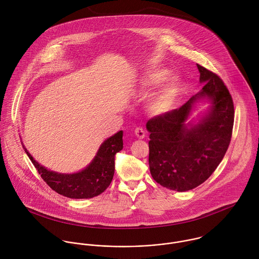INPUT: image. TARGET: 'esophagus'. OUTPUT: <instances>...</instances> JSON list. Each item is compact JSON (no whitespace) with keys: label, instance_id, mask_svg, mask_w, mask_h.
<instances>
[{"label":"esophagus","instance_id":"esophagus-1","mask_svg":"<svg viewBox=\"0 0 259 259\" xmlns=\"http://www.w3.org/2000/svg\"><path fill=\"white\" fill-rule=\"evenodd\" d=\"M135 135H136V137H137V138H139V139H143V138H145L146 133H145V130H144L143 128L138 127V128H136V129H135Z\"/></svg>","mask_w":259,"mask_h":259}]
</instances>
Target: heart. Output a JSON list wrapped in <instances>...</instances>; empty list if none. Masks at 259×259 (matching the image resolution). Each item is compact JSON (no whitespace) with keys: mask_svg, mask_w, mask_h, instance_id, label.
<instances>
[{"mask_svg":"<svg viewBox=\"0 0 259 259\" xmlns=\"http://www.w3.org/2000/svg\"><path fill=\"white\" fill-rule=\"evenodd\" d=\"M169 75V70L160 68L146 73L138 81V86L143 91H148L162 84L146 102L147 110L156 116L165 115L172 111L183 91L182 79L178 75L168 78Z\"/></svg>","mask_w":259,"mask_h":259,"instance_id":"obj_1","label":"heart"}]
</instances>
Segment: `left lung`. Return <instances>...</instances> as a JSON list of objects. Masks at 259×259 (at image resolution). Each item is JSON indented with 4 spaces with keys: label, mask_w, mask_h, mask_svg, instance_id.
Returning a JSON list of instances; mask_svg holds the SVG:
<instances>
[{
    "label": "left lung",
    "mask_w": 259,
    "mask_h": 259,
    "mask_svg": "<svg viewBox=\"0 0 259 259\" xmlns=\"http://www.w3.org/2000/svg\"><path fill=\"white\" fill-rule=\"evenodd\" d=\"M200 92L179 109L150 119L149 167L157 183L184 192L202 184L215 171L229 146L234 122V106L223 81L197 64ZM209 107L196 121L189 118L196 105Z\"/></svg>",
    "instance_id": "obj_1"
}]
</instances>
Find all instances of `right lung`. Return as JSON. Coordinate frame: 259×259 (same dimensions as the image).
<instances>
[{
    "label": "right lung",
    "mask_w": 259,
    "mask_h": 259,
    "mask_svg": "<svg viewBox=\"0 0 259 259\" xmlns=\"http://www.w3.org/2000/svg\"><path fill=\"white\" fill-rule=\"evenodd\" d=\"M122 137L123 131H119L107 138L89 165L70 174L47 169L33 158L23 142L22 145L43 180L54 191L73 199H88L98 196L110 185L115 171V154L123 149Z\"/></svg>",
    "instance_id": "right-lung-1"
}]
</instances>
